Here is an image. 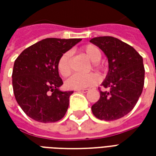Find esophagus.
<instances>
[{
  "label": "esophagus",
  "mask_w": 156,
  "mask_h": 156,
  "mask_svg": "<svg viewBox=\"0 0 156 156\" xmlns=\"http://www.w3.org/2000/svg\"><path fill=\"white\" fill-rule=\"evenodd\" d=\"M88 90H89V89H77L76 91L82 92V93H87V92H88Z\"/></svg>",
  "instance_id": "obj_1"
}]
</instances>
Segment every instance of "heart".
I'll use <instances>...</instances> for the list:
<instances>
[{"label": "heart", "instance_id": "b5f03b06", "mask_svg": "<svg viewBox=\"0 0 156 156\" xmlns=\"http://www.w3.org/2000/svg\"><path fill=\"white\" fill-rule=\"evenodd\" d=\"M83 51L88 59L94 62L93 67L97 71H101L103 66L98 62L100 60L102 52L100 49L94 44H88L83 48ZM70 51H66L62 53L59 58L57 63L58 73L62 77H68L71 73V66H70ZM99 82V77L95 73H88V74H75L72 75L67 81L65 82V86L68 89H83V88L93 87L98 84Z\"/></svg>", "mask_w": 156, "mask_h": 156}]
</instances>
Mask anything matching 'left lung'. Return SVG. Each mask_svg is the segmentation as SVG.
I'll return each mask as SVG.
<instances>
[{"label":"left lung","instance_id":"1","mask_svg":"<svg viewBox=\"0 0 156 156\" xmlns=\"http://www.w3.org/2000/svg\"><path fill=\"white\" fill-rule=\"evenodd\" d=\"M90 41L108 61V75L102 83L106 90L99 88L100 98L92 106V112L102 120L119 119L134 108L143 91V58L134 48L113 37H98Z\"/></svg>","mask_w":156,"mask_h":156}]
</instances>
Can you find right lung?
I'll return each mask as SVG.
<instances>
[{
	"mask_svg": "<svg viewBox=\"0 0 156 156\" xmlns=\"http://www.w3.org/2000/svg\"><path fill=\"white\" fill-rule=\"evenodd\" d=\"M79 38H46L26 48L16 59L12 87L16 100L26 115L41 123L63 118L73 91L62 92L57 63Z\"/></svg>",
	"mask_w": 156,
	"mask_h": 156,
	"instance_id": "add662e5",
	"label": "right lung"
}]
</instances>
